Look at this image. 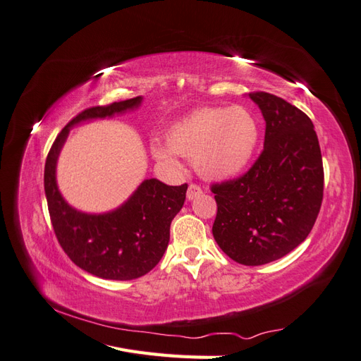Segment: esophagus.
I'll use <instances>...</instances> for the list:
<instances>
[{
	"label": "esophagus",
	"instance_id": "esophagus-1",
	"mask_svg": "<svg viewBox=\"0 0 361 361\" xmlns=\"http://www.w3.org/2000/svg\"><path fill=\"white\" fill-rule=\"evenodd\" d=\"M202 191H203V190H202L200 185H197V183H190L188 191H187V199H188V200L195 199V197H197V195L202 194Z\"/></svg>",
	"mask_w": 361,
	"mask_h": 361
}]
</instances>
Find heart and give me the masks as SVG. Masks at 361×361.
<instances>
[{"mask_svg":"<svg viewBox=\"0 0 361 361\" xmlns=\"http://www.w3.org/2000/svg\"><path fill=\"white\" fill-rule=\"evenodd\" d=\"M167 145L155 141L154 157L178 169L176 154L194 159L195 169L207 179H231L253 158L259 143V125L244 106H206L173 123Z\"/></svg>","mask_w":361,"mask_h":361,"instance_id":"heart-1","label":"heart"}]
</instances>
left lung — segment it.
I'll list each match as a JSON object with an SVG mask.
<instances>
[{"label":"left lung","mask_w":361,"mask_h":361,"mask_svg":"<svg viewBox=\"0 0 361 361\" xmlns=\"http://www.w3.org/2000/svg\"><path fill=\"white\" fill-rule=\"evenodd\" d=\"M250 97L265 118L264 150L244 174L215 182L216 244L238 264L277 260L309 236L324 197L318 135L300 108L267 92Z\"/></svg>","instance_id":"obj_1"}]
</instances>
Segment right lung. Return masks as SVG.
<instances>
[{
  "label": "right lung",
  "mask_w": 361,
  "mask_h": 361,
  "mask_svg": "<svg viewBox=\"0 0 361 361\" xmlns=\"http://www.w3.org/2000/svg\"><path fill=\"white\" fill-rule=\"evenodd\" d=\"M141 97L85 108L61 129L45 162V194L51 224L63 251L76 267L108 280H133L147 274L170 241V224L183 206L188 185L169 187L146 179L122 207L104 215L75 211L56 183V162L69 129L80 120L106 117L138 106Z\"/></svg>",
  "instance_id": "add662e5"
}]
</instances>
